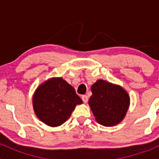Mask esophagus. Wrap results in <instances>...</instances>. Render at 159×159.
<instances>
[{"mask_svg":"<svg viewBox=\"0 0 159 159\" xmlns=\"http://www.w3.org/2000/svg\"><path fill=\"white\" fill-rule=\"evenodd\" d=\"M81 99H82L84 103H87L88 101H89V97L87 95H82L81 96Z\"/></svg>","mask_w":159,"mask_h":159,"instance_id":"esophagus-1","label":"esophagus"}]
</instances>
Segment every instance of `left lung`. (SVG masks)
Instances as JSON below:
<instances>
[{
  "mask_svg": "<svg viewBox=\"0 0 159 159\" xmlns=\"http://www.w3.org/2000/svg\"><path fill=\"white\" fill-rule=\"evenodd\" d=\"M89 104L95 119L104 126H113L123 120L129 107V94L121 87L104 80L91 86Z\"/></svg>",
  "mask_w": 159,
  "mask_h": 159,
  "instance_id": "8db88e82",
  "label": "left lung"
}]
</instances>
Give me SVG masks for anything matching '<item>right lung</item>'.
<instances>
[{
	"instance_id": "1",
	"label": "right lung",
	"mask_w": 159,
	"mask_h": 159,
	"mask_svg": "<svg viewBox=\"0 0 159 159\" xmlns=\"http://www.w3.org/2000/svg\"><path fill=\"white\" fill-rule=\"evenodd\" d=\"M82 103L71 85L61 78L45 81L35 91L34 110L38 118L51 127L61 125L77 105Z\"/></svg>"
}]
</instances>
